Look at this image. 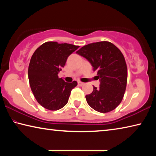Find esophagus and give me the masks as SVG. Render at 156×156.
Here are the masks:
<instances>
[{
  "instance_id": "1",
  "label": "esophagus",
  "mask_w": 156,
  "mask_h": 156,
  "mask_svg": "<svg viewBox=\"0 0 156 156\" xmlns=\"http://www.w3.org/2000/svg\"><path fill=\"white\" fill-rule=\"evenodd\" d=\"M78 84L79 86H83L84 84V83H83V82H81V81H78Z\"/></svg>"
}]
</instances>
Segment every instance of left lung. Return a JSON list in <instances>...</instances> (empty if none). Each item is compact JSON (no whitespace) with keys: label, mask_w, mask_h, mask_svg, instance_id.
I'll list each match as a JSON object with an SVG mask.
<instances>
[{"label":"left lung","mask_w":156,"mask_h":156,"mask_svg":"<svg viewBox=\"0 0 156 156\" xmlns=\"http://www.w3.org/2000/svg\"><path fill=\"white\" fill-rule=\"evenodd\" d=\"M87 59L97 71L100 87L94 86L86 100L92 109L100 113L115 109L122 102L127 83V67L122 53L108 41L90 43L76 51Z\"/></svg>","instance_id":"8db88e82"}]
</instances>
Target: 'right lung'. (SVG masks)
I'll return each mask as SVG.
<instances>
[{"instance_id": "1", "label": "right lung", "mask_w": 156, "mask_h": 156, "mask_svg": "<svg viewBox=\"0 0 156 156\" xmlns=\"http://www.w3.org/2000/svg\"><path fill=\"white\" fill-rule=\"evenodd\" d=\"M79 46L49 41L37 49L31 58L28 78L31 91L42 107L56 111L65 107L77 82L66 83L58 77L68 56Z\"/></svg>"}]
</instances>
